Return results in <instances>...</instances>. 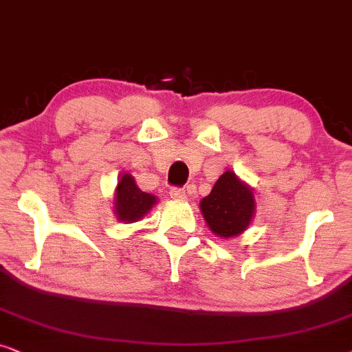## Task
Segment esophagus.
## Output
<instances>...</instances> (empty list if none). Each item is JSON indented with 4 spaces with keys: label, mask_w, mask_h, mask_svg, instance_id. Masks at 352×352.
<instances>
[{
    "label": "esophagus",
    "mask_w": 352,
    "mask_h": 352,
    "mask_svg": "<svg viewBox=\"0 0 352 352\" xmlns=\"http://www.w3.org/2000/svg\"><path fill=\"white\" fill-rule=\"evenodd\" d=\"M168 195H170V198L175 199V201H185L186 199L185 190L179 188V186H172L170 191H168Z\"/></svg>",
    "instance_id": "esophagus-1"
}]
</instances>
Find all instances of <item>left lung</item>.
<instances>
[{"label":"left lung","mask_w":352,"mask_h":352,"mask_svg":"<svg viewBox=\"0 0 352 352\" xmlns=\"http://www.w3.org/2000/svg\"><path fill=\"white\" fill-rule=\"evenodd\" d=\"M199 208L214 235L232 238L250 227L256 201L250 186L235 172L227 170L215 182L212 191L201 199Z\"/></svg>","instance_id":"8db88e82"}]
</instances>
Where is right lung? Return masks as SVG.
Wrapping results in <instances>:
<instances>
[{
  "label": "right lung",
  "instance_id": "1",
  "mask_svg": "<svg viewBox=\"0 0 352 352\" xmlns=\"http://www.w3.org/2000/svg\"><path fill=\"white\" fill-rule=\"evenodd\" d=\"M156 203V196L140 190L130 173H124L120 177L114 196V212L117 220L127 223L138 222Z\"/></svg>",
  "mask_w": 352,
  "mask_h": 352
}]
</instances>
